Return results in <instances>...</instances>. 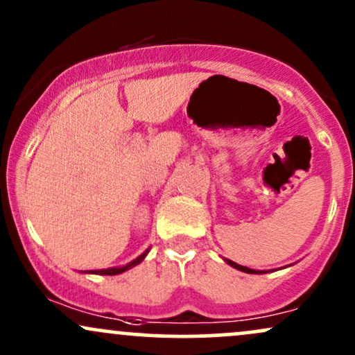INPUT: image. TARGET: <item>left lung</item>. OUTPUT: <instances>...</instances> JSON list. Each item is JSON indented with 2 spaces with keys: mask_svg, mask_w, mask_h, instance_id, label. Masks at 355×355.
I'll use <instances>...</instances> for the list:
<instances>
[{
  "mask_svg": "<svg viewBox=\"0 0 355 355\" xmlns=\"http://www.w3.org/2000/svg\"><path fill=\"white\" fill-rule=\"evenodd\" d=\"M225 262L229 263V266L234 267V268H237V270H242V272H245V274H266V272H263V270H254V268H248V267L239 266V263L232 262V260H229V259H225Z\"/></svg>",
  "mask_w": 355,
  "mask_h": 355,
  "instance_id": "left-lung-1",
  "label": "left lung"
}]
</instances>
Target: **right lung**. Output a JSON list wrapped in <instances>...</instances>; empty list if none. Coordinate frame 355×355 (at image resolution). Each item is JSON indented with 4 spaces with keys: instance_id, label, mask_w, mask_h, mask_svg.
<instances>
[{
    "instance_id": "1",
    "label": "right lung",
    "mask_w": 355,
    "mask_h": 355,
    "mask_svg": "<svg viewBox=\"0 0 355 355\" xmlns=\"http://www.w3.org/2000/svg\"><path fill=\"white\" fill-rule=\"evenodd\" d=\"M146 254H148V250H145L144 254H141L140 257H137L135 260H132V262L130 263H126V266H123V267H113V268H101V270H88L87 274H98V275H118V274H121V272H125V270H128V268H132V267H135V266H138V263L141 262V260L145 259L146 257Z\"/></svg>"
}]
</instances>
